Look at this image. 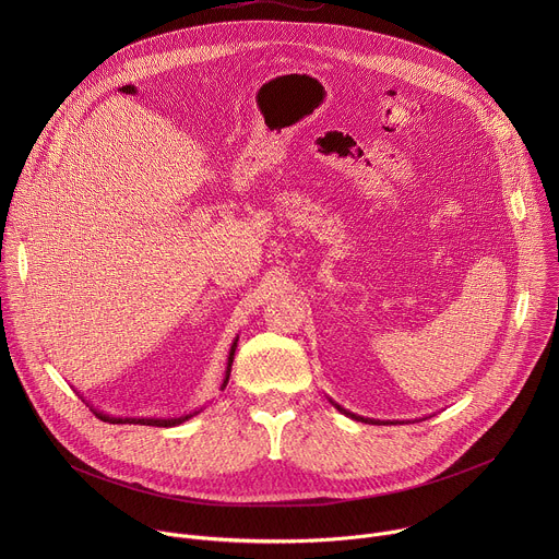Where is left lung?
Wrapping results in <instances>:
<instances>
[{
  "label": "left lung",
  "mask_w": 559,
  "mask_h": 559,
  "mask_svg": "<svg viewBox=\"0 0 559 559\" xmlns=\"http://www.w3.org/2000/svg\"><path fill=\"white\" fill-rule=\"evenodd\" d=\"M334 407H336L341 414H345V416H349V418H354V420H360V423H367V425H382L380 420H371V418H362V416H356V414H352V412L343 409V407H341V405H336V403H334ZM384 425H395V423H384Z\"/></svg>",
  "instance_id": "1"
}]
</instances>
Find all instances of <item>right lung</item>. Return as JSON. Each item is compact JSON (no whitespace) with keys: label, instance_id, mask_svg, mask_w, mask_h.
<instances>
[{"label":"right lung","instance_id":"right-lung-1","mask_svg":"<svg viewBox=\"0 0 559 559\" xmlns=\"http://www.w3.org/2000/svg\"><path fill=\"white\" fill-rule=\"evenodd\" d=\"M236 341H238V338H236ZM236 341L231 343V349H229V356H227V369H225V378H223L221 389H225V384H227V380H229V371H231V362H234V352H236ZM93 414H95L99 420L110 423V425L130 423V425H150V427H177V425L190 420L192 416L201 414V409H199V412H192V414H183V416H179V418H112V416H108V414H104V412H97V409H93Z\"/></svg>","mask_w":559,"mask_h":559}]
</instances>
